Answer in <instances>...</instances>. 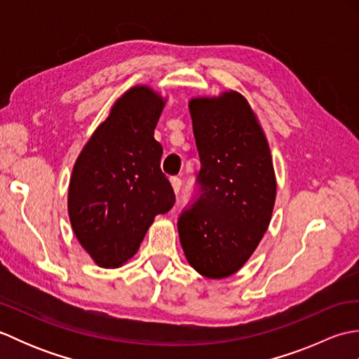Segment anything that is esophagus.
Returning <instances> with one entry per match:
<instances>
[{"instance_id": "obj_1", "label": "esophagus", "mask_w": 359, "mask_h": 359, "mask_svg": "<svg viewBox=\"0 0 359 359\" xmlns=\"http://www.w3.org/2000/svg\"><path fill=\"white\" fill-rule=\"evenodd\" d=\"M171 185H172V189L175 194H179L180 191V187H182V180L179 177H171Z\"/></svg>"}]
</instances>
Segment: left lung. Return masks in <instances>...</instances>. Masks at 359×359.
Segmentation results:
<instances>
[{"instance_id":"8db88e82","label":"left lung","mask_w":359,"mask_h":359,"mask_svg":"<svg viewBox=\"0 0 359 359\" xmlns=\"http://www.w3.org/2000/svg\"><path fill=\"white\" fill-rule=\"evenodd\" d=\"M201 157L197 194L177 228L188 262L202 276H231L269 228L276 199L269 143L239 93L189 102Z\"/></svg>"}]
</instances>
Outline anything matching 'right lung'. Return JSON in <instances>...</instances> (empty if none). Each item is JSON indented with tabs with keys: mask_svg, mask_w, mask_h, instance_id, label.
<instances>
[{
	"mask_svg": "<svg viewBox=\"0 0 359 359\" xmlns=\"http://www.w3.org/2000/svg\"><path fill=\"white\" fill-rule=\"evenodd\" d=\"M163 104L148 86L129 89L74 165L67 196L72 230L104 269L133 257L154 217L175 202L160 170L162 144L154 139Z\"/></svg>",
	"mask_w": 359,
	"mask_h": 359,
	"instance_id": "obj_1",
	"label": "right lung"
}]
</instances>
